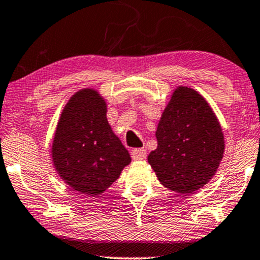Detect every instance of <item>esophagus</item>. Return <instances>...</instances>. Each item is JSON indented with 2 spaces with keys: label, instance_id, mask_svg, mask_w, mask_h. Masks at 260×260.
I'll return each instance as SVG.
<instances>
[{
  "label": "esophagus",
  "instance_id": "34e87169",
  "mask_svg": "<svg viewBox=\"0 0 260 260\" xmlns=\"http://www.w3.org/2000/svg\"><path fill=\"white\" fill-rule=\"evenodd\" d=\"M147 156V150L143 148H136L131 150V157L135 161H140V159H144Z\"/></svg>",
  "mask_w": 260,
  "mask_h": 260
}]
</instances>
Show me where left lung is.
I'll return each mask as SVG.
<instances>
[{"mask_svg": "<svg viewBox=\"0 0 260 260\" xmlns=\"http://www.w3.org/2000/svg\"><path fill=\"white\" fill-rule=\"evenodd\" d=\"M157 148L148 162L163 186L193 194L215 175L225 151L222 129L207 101L193 88L177 86L162 112Z\"/></svg>", "mask_w": 260, "mask_h": 260, "instance_id": "1", "label": "left lung"}]
</instances>
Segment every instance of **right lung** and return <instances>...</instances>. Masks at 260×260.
Masks as SVG:
<instances>
[{
  "label": "right lung",
  "mask_w": 260,
  "mask_h": 260,
  "mask_svg": "<svg viewBox=\"0 0 260 260\" xmlns=\"http://www.w3.org/2000/svg\"><path fill=\"white\" fill-rule=\"evenodd\" d=\"M108 105L94 88H81L63 108L52 142V161L72 189L97 197L131 162L106 118Z\"/></svg>",
  "instance_id": "add662e5"
}]
</instances>
